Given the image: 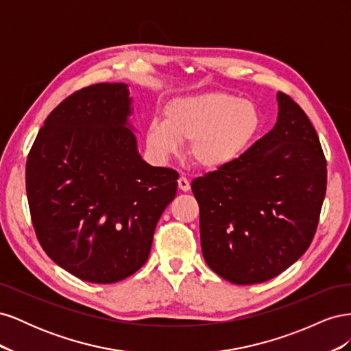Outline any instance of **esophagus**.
I'll return each mask as SVG.
<instances>
[{
  "mask_svg": "<svg viewBox=\"0 0 351 351\" xmlns=\"http://www.w3.org/2000/svg\"><path fill=\"white\" fill-rule=\"evenodd\" d=\"M178 189L182 190V192H189V190H190V183H189V180L184 176H182V177L178 178Z\"/></svg>",
  "mask_w": 351,
  "mask_h": 351,
  "instance_id": "1",
  "label": "esophagus"
}]
</instances>
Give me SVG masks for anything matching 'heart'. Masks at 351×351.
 Wrapping results in <instances>:
<instances>
[{
	"label": "heart",
	"instance_id": "1",
	"mask_svg": "<svg viewBox=\"0 0 351 351\" xmlns=\"http://www.w3.org/2000/svg\"><path fill=\"white\" fill-rule=\"evenodd\" d=\"M164 115L165 120L147 124L149 151L165 159L180 149L182 141H190V158L206 171L237 162L261 127L254 102L219 90L177 97L165 105Z\"/></svg>",
	"mask_w": 351,
	"mask_h": 351
}]
</instances>
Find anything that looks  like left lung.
Returning a JSON list of instances; mask_svg holds the SVG:
<instances>
[{
    "label": "left lung",
    "instance_id": "1",
    "mask_svg": "<svg viewBox=\"0 0 351 351\" xmlns=\"http://www.w3.org/2000/svg\"><path fill=\"white\" fill-rule=\"evenodd\" d=\"M278 117L232 165L193 180L200 244L224 280L268 281L311 246L326 192V161L304 111L277 93Z\"/></svg>",
    "mask_w": 351,
    "mask_h": 351
}]
</instances>
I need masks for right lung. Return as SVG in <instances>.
Masks as SVG:
<instances>
[{
  "instance_id": "add662e5",
  "label": "right lung",
  "mask_w": 351,
  "mask_h": 351,
  "mask_svg": "<svg viewBox=\"0 0 351 351\" xmlns=\"http://www.w3.org/2000/svg\"><path fill=\"white\" fill-rule=\"evenodd\" d=\"M125 83L77 90L52 111L26 162V193L42 249L83 281L112 284L149 258L178 174L137 149Z\"/></svg>"
}]
</instances>
